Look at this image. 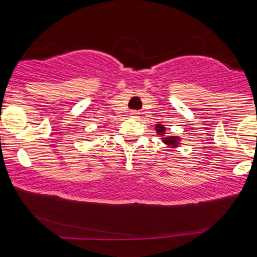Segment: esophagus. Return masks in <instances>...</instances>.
Listing matches in <instances>:
<instances>
[{
  "instance_id": "1",
  "label": "esophagus",
  "mask_w": 257,
  "mask_h": 257,
  "mask_svg": "<svg viewBox=\"0 0 257 257\" xmlns=\"http://www.w3.org/2000/svg\"><path fill=\"white\" fill-rule=\"evenodd\" d=\"M130 114V116H132V118H134V119H137V118H139V112L138 111H132L129 113Z\"/></svg>"
}]
</instances>
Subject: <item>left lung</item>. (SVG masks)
I'll return each instance as SVG.
<instances>
[{"label":"left lung","instance_id":"1","mask_svg":"<svg viewBox=\"0 0 257 257\" xmlns=\"http://www.w3.org/2000/svg\"><path fill=\"white\" fill-rule=\"evenodd\" d=\"M155 130H156V133H158L159 136L162 137L164 144H167L168 146H173V147H178V145H179V142H180L179 137H176V136L164 137L165 136V130H167V129H165L163 124H156Z\"/></svg>","mask_w":257,"mask_h":257}]
</instances>
